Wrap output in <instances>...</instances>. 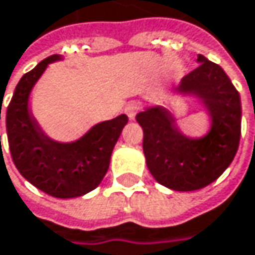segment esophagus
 I'll return each instance as SVG.
<instances>
[{
	"label": "esophagus",
	"mask_w": 255,
	"mask_h": 255,
	"mask_svg": "<svg viewBox=\"0 0 255 255\" xmlns=\"http://www.w3.org/2000/svg\"><path fill=\"white\" fill-rule=\"evenodd\" d=\"M141 109H142V104H139V103H129V104L125 107V113L128 114V117H129L130 120H133L135 116H136V113L139 112Z\"/></svg>",
	"instance_id": "1"
}]
</instances>
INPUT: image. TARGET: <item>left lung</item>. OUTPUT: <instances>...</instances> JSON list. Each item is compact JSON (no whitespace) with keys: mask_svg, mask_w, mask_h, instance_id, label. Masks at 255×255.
I'll list each match as a JSON object with an SVG mask.
<instances>
[{"mask_svg":"<svg viewBox=\"0 0 255 255\" xmlns=\"http://www.w3.org/2000/svg\"><path fill=\"white\" fill-rule=\"evenodd\" d=\"M201 63L180 82L177 91L200 97L211 116L204 138L182 135L163 107L136 114L143 129V154L154 179L173 191L206 188L232 163L241 138V100L223 69L198 54Z\"/></svg>","mask_w":255,"mask_h":255,"instance_id":"obj_1","label":"left lung"}]
</instances>
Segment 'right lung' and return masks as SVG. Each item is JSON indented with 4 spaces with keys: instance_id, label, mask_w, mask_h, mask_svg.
Wrapping results in <instances>:
<instances>
[{
    "instance_id": "obj_1",
    "label": "right lung",
    "mask_w": 255,
    "mask_h": 255,
    "mask_svg": "<svg viewBox=\"0 0 255 255\" xmlns=\"http://www.w3.org/2000/svg\"><path fill=\"white\" fill-rule=\"evenodd\" d=\"M60 58L58 54L49 55L17 83L5 114L7 138L11 158L26 180L51 197L75 198L101 183L110 166L113 148L128 123V116L120 114L95 125L75 142L49 139L32 117L27 101L33 85L48 64Z\"/></svg>"
}]
</instances>
